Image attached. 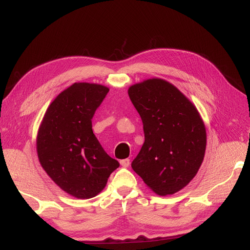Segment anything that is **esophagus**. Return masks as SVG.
Masks as SVG:
<instances>
[{"mask_svg": "<svg viewBox=\"0 0 250 250\" xmlns=\"http://www.w3.org/2000/svg\"><path fill=\"white\" fill-rule=\"evenodd\" d=\"M120 165L123 166V167H125V168L129 167V165H130V159H129V158L123 159V161H120Z\"/></svg>", "mask_w": 250, "mask_h": 250, "instance_id": "obj_1", "label": "esophagus"}]
</instances>
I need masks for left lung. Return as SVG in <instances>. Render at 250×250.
Segmentation results:
<instances>
[{
  "instance_id": "obj_1",
  "label": "left lung",
  "mask_w": 250,
  "mask_h": 250,
  "mask_svg": "<svg viewBox=\"0 0 250 250\" xmlns=\"http://www.w3.org/2000/svg\"><path fill=\"white\" fill-rule=\"evenodd\" d=\"M127 93L145 133L132 168L156 194L176 193L203 163L207 136L201 115L180 89L163 79L136 83Z\"/></svg>"
}]
</instances>
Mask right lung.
I'll return each mask as SVG.
<instances>
[{
	"label": "right lung",
	"instance_id": "obj_1",
	"mask_svg": "<svg viewBox=\"0 0 250 250\" xmlns=\"http://www.w3.org/2000/svg\"><path fill=\"white\" fill-rule=\"evenodd\" d=\"M108 91L95 83H74L49 104L38 131L37 152L42 168L63 191L77 198L100 193L119 167L92 129V118Z\"/></svg>",
	"mask_w": 250,
	"mask_h": 250
}]
</instances>
